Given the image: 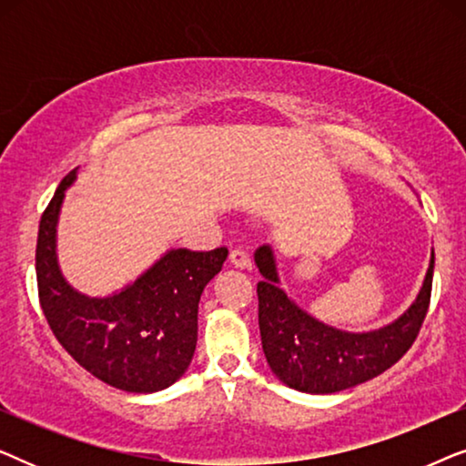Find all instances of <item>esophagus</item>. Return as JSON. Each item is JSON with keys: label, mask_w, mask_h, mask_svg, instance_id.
<instances>
[{"label": "esophagus", "mask_w": 466, "mask_h": 466, "mask_svg": "<svg viewBox=\"0 0 466 466\" xmlns=\"http://www.w3.org/2000/svg\"><path fill=\"white\" fill-rule=\"evenodd\" d=\"M231 265L238 267V269H250L252 263H250V257L244 250H239V248H235V250H231Z\"/></svg>", "instance_id": "1"}]
</instances>
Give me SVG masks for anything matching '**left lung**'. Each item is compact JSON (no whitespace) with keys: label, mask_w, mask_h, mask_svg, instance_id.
<instances>
[{"label":"left lung","mask_w":466,"mask_h":466,"mask_svg":"<svg viewBox=\"0 0 466 466\" xmlns=\"http://www.w3.org/2000/svg\"><path fill=\"white\" fill-rule=\"evenodd\" d=\"M263 279L258 292V329L271 373L292 390L333 394L378 378L411 348L431 301L435 252L422 289L397 320L373 330H343L318 320L286 295L273 248L254 252Z\"/></svg>","instance_id":"left-lung-1"}]
</instances>
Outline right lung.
Returning a JSON list of instances; mask_svg holds the SVG:
<instances>
[{"label": "right lung", "mask_w": 466, "mask_h": 466, "mask_svg": "<svg viewBox=\"0 0 466 466\" xmlns=\"http://www.w3.org/2000/svg\"><path fill=\"white\" fill-rule=\"evenodd\" d=\"M78 167L63 177L40 220L35 273L40 305L72 359L118 390L150 394L187 373L197 348L201 292L227 260V248L193 252L171 248L133 282L93 297L63 276L56 227L66 190Z\"/></svg>", "instance_id": "obj_1"}]
</instances>
